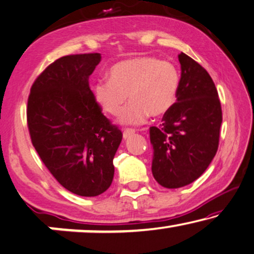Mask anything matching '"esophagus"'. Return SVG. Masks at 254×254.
<instances>
[{"instance_id":"obj_1","label":"esophagus","mask_w":254,"mask_h":254,"mask_svg":"<svg viewBox=\"0 0 254 254\" xmlns=\"http://www.w3.org/2000/svg\"><path fill=\"white\" fill-rule=\"evenodd\" d=\"M133 133H134V130H132V128H126L123 132V138L127 139L130 135H132Z\"/></svg>"}]
</instances>
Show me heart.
I'll use <instances>...</instances> for the list:
<instances>
[{"instance_id":"heart-1","label":"heart","mask_w":254,"mask_h":254,"mask_svg":"<svg viewBox=\"0 0 254 254\" xmlns=\"http://www.w3.org/2000/svg\"><path fill=\"white\" fill-rule=\"evenodd\" d=\"M181 77L177 67L152 56L121 61L109 70V80L94 85V95L101 108L110 115L121 114L122 124H140L148 115L166 114L176 101Z\"/></svg>"}]
</instances>
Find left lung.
Returning <instances> with one entry per match:
<instances>
[{
	"label": "left lung",
	"instance_id": "8db88e82",
	"mask_svg": "<svg viewBox=\"0 0 254 254\" xmlns=\"http://www.w3.org/2000/svg\"><path fill=\"white\" fill-rule=\"evenodd\" d=\"M177 102L159 127H149L152 173L167 189L191 184L207 169L219 147L222 109L209 73L184 53L178 55Z\"/></svg>",
	"mask_w": 254,
	"mask_h": 254
}]
</instances>
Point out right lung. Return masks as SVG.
<instances>
[{"mask_svg":"<svg viewBox=\"0 0 254 254\" xmlns=\"http://www.w3.org/2000/svg\"><path fill=\"white\" fill-rule=\"evenodd\" d=\"M100 61L99 53L61 57L35 79L27 100L35 151L56 181L81 197H95L110 187L123 137L88 84Z\"/></svg>","mask_w":254,"mask_h":254,"instance_id":"right-lung-1","label":"right lung"}]
</instances>
